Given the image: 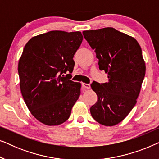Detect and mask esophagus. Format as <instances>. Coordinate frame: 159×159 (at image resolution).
<instances>
[{"label":"esophagus","instance_id":"esophagus-1","mask_svg":"<svg viewBox=\"0 0 159 159\" xmlns=\"http://www.w3.org/2000/svg\"><path fill=\"white\" fill-rule=\"evenodd\" d=\"M82 87H83L84 88H86V89H90V84H86V83H82Z\"/></svg>","mask_w":159,"mask_h":159}]
</instances>
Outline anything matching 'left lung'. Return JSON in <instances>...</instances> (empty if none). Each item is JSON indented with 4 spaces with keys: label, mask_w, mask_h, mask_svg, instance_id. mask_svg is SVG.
<instances>
[{
    "label": "left lung",
    "mask_w": 159,
    "mask_h": 159,
    "mask_svg": "<svg viewBox=\"0 0 159 159\" xmlns=\"http://www.w3.org/2000/svg\"><path fill=\"white\" fill-rule=\"evenodd\" d=\"M83 35L98 58L108 82H93L98 101L90 114L97 122L114 126L124 120L137 103L145 75L142 50L135 39L113 27L85 30Z\"/></svg>",
    "instance_id": "obj_1"
}]
</instances>
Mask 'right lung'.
Instances as JSON below:
<instances>
[{"label":"right lung","mask_w":159,"mask_h":159,"mask_svg":"<svg viewBox=\"0 0 159 159\" xmlns=\"http://www.w3.org/2000/svg\"><path fill=\"white\" fill-rule=\"evenodd\" d=\"M82 40L80 32L55 30L33 37L24 48L18 64L21 95L32 116L45 125L65 122L79 98L81 84L70 78Z\"/></svg>","instance_id":"right-lung-1"}]
</instances>
